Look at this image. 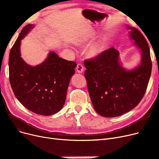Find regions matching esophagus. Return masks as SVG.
I'll return each mask as SVG.
<instances>
[{"label": "esophagus", "instance_id": "esophagus-1", "mask_svg": "<svg viewBox=\"0 0 159 159\" xmlns=\"http://www.w3.org/2000/svg\"><path fill=\"white\" fill-rule=\"evenodd\" d=\"M76 71H77V73H82L84 71V66L83 65L79 63L77 65V66H76Z\"/></svg>", "mask_w": 159, "mask_h": 159}]
</instances>
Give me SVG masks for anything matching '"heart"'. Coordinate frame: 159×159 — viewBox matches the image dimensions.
I'll return each mask as SVG.
<instances>
[{"mask_svg":"<svg viewBox=\"0 0 159 159\" xmlns=\"http://www.w3.org/2000/svg\"><path fill=\"white\" fill-rule=\"evenodd\" d=\"M102 52H103V46L99 43L92 45L89 50L90 55L93 57H98L102 53Z\"/></svg>","mask_w":159,"mask_h":159,"instance_id":"1","label":"heart"}]
</instances>
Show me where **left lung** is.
<instances>
[{
  "mask_svg": "<svg viewBox=\"0 0 159 159\" xmlns=\"http://www.w3.org/2000/svg\"><path fill=\"white\" fill-rule=\"evenodd\" d=\"M130 39L139 48L140 63L131 70L121 65L120 52L107 49L93 59L86 60L84 76L96 111L106 117H117L136 107L144 96L151 74L150 49L137 29L126 25Z\"/></svg>",
  "mask_w": 159,
  "mask_h": 159,
  "instance_id": "8db88e82",
  "label": "left lung"
}]
</instances>
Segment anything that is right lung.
<instances>
[{
  "instance_id": "right-lung-1",
  "label": "right lung",
  "mask_w": 159,
  "mask_h": 159,
  "mask_svg": "<svg viewBox=\"0 0 159 159\" xmlns=\"http://www.w3.org/2000/svg\"><path fill=\"white\" fill-rule=\"evenodd\" d=\"M34 28L28 24L20 32L9 55V79L16 98L34 113L51 116L65 104L76 63L59 57L53 51L42 63L31 66L21 57V40Z\"/></svg>"
}]
</instances>
